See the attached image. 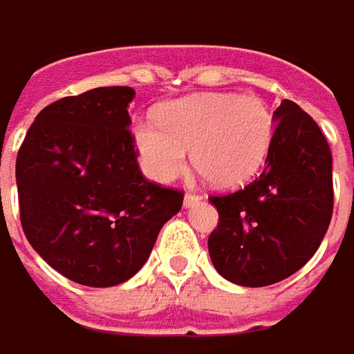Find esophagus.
I'll return each instance as SVG.
<instances>
[{"label": "esophagus", "mask_w": 354, "mask_h": 354, "mask_svg": "<svg viewBox=\"0 0 354 354\" xmlns=\"http://www.w3.org/2000/svg\"><path fill=\"white\" fill-rule=\"evenodd\" d=\"M200 201V196L198 194H186L184 196V207H192V205H196Z\"/></svg>", "instance_id": "esophagus-1"}]
</instances>
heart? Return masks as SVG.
<instances>
[{
    "label": "heart",
    "instance_id": "b5f03b06",
    "mask_svg": "<svg viewBox=\"0 0 354 354\" xmlns=\"http://www.w3.org/2000/svg\"><path fill=\"white\" fill-rule=\"evenodd\" d=\"M133 139L156 182L176 180L192 162L217 188H239L259 174L274 139V115L259 95L194 93L166 102L156 121L139 119Z\"/></svg>",
    "mask_w": 354,
    "mask_h": 354
}]
</instances>
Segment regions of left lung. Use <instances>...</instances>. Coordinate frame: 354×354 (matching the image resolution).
Returning a JSON list of instances; mask_svg holds the SVG:
<instances>
[{
	"label": "left lung",
	"instance_id": "1",
	"mask_svg": "<svg viewBox=\"0 0 354 354\" xmlns=\"http://www.w3.org/2000/svg\"><path fill=\"white\" fill-rule=\"evenodd\" d=\"M274 121L261 176L209 198L219 214L207 239L209 257L239 286H270L298 272L319 249L333 215V158L322 129L290 100Z\"/></svg>",
	"mask_w": 354,
	"mask_h": 354
}]
</instances>
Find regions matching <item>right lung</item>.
<instances>
[{
    "instance_id": "1",
    "label": "right lung",
    "mask_w": 354,
    "mask_h": 354,
    "mask_svg": "<svg viewBox=\"0 0 354 354\" xmlns=\"http://www.w3.org/2000/svg\"><path fill=\"white\" fill-rule=\"evenodd\" d=\"M135 90L93 88L46 105L15 165L25 237L82 286H117L140 270L184 192L142 176L127 107Z\"/></svg>"
}]
</instances>
